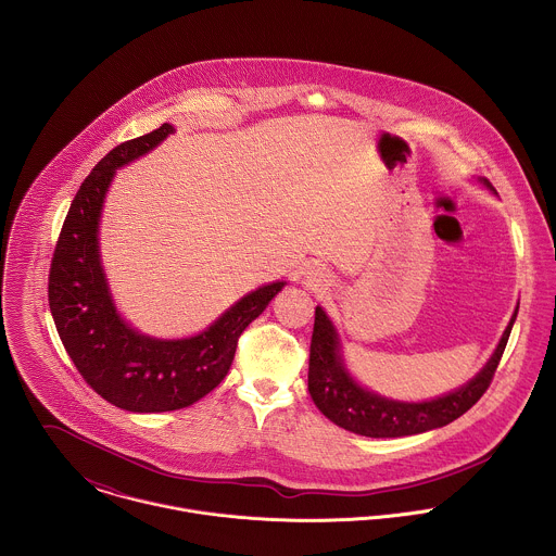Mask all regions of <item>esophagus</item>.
<instances>
[{"mask_svg":"<svg viewBox=\"0 0 556 556\" xmlns=\"http://www.w3.org/2000/svg\"><path fill=\"white\" fill-rule=\"evenodd\" d=\"M304 280H306V285H311V287H318L320 282H325L323 267H318V265H311V267L304 271Z\"/></svg>","mask_w":556,"mask_h":556,"instance_id":"1","label":"esophagus"}]
</instances>
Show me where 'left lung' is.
Returning a JSON list of instances; mask_svg holds the SVG:
<instances>
[{
	"instance_id": "obj_1",
	"label": "left lung",
	"mask_w": 556,
	"mask_h": 556,
	"mask_svg": "<svg viewBox=\"0 0 556 556\" xmlns=\"http://www.w3.org/2000/svg\"><path fill=\"white\" fill-rule=\"evenodd\" d=\"M481 181L485 188L492 190V186L485 179ZM516 315H518V308L514 311V317L509 318V325L505 327L494 353L467 386L434 400L402 402V400L379 396L362 388L351 377L342 359L338 331L325 315V311L317 306L313 342H311L308 392L315 400L318 410L327 419L362 437L392 439V437H408V434H419V432L447 426L460 415H465L488 390L494 377V370L503 357Z\"/></svg>"
}]
</instances>
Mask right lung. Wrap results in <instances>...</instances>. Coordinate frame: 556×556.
Masks as SVG:
<instances>
[{"label": "right lung", "instance_id": "right-lung-1", "mask_svg": "<svg viewBox=\"0 0 556 556\" xmlns=\"http://www.w3.org/2000/svg\"><path fill=\"white\" fill-rule=\"evenodd\" d=\"M173 132L170 124H162L93 166L68 210L49 271L51 315L80 377L106 402L132 413L184 408L218 388L233 364L241 331L287 285L278 280L250 291L190 338H152L119 317L100 261L102 203L115 170Z\"/></svg>", "mask_w": 556, "mask_h": 556}]
</instances>
